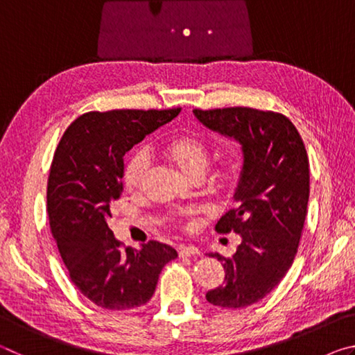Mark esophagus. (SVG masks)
Returning a JSON list of instances; mask_svg holds the SVG:
<instances>
[{
    "label": "esophagus",
    "instance_id": "34e87169",
    "mask_svg": "<svg viewBox=\"0 0 355 355\" xmlns=\"http://www.w3.org/2000/svg\"><path fill=\"white\" fill-rule=\"evenodd\" d=\"M178 254L180 257H194L199 255V249H197L196 245H180Z\"/></svg>",
    "mask_w": 355,
    "mask_h": 355
}]
</instances>
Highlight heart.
<instances>
[{
    "mask_svg": "<svg viewBox=\"0 0 355 355\" xmlns=\"http://www.w3.org/2000/svg\"><path fill=\"white\" fill-rule=\"evenodd\" d=\"M163 153L177 169L191 180L202 178L205 175L209 164V147L200 137L192 135H178L167 139L161 146ZM150 159L148 155L142 150H137L130 156L123 167V186L130 194H137L142 189L144 180L148 172ZM178 225L182 228L191 227L188 213L180 214L177 218Z\"/></svg>",
    "mask_w": 355,
    "mask_h": 355,
    "instance_id": "b5f03b06",
    "label": "heart"
}]
</instances>
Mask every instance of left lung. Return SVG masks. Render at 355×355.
<instances>
[{
    "label": "left lung",
    "instance_id": "1",
    "mask_svg": "<svg viewBox=\"0 0 355 355\" xmlns=\"http://www.w3.org/2000/svg\"><path fill=\"white\" fill-rule=\"evenodd\" d=\"M203 125L243 144L239 205L216 224L243 243L232 258L220 254L225 279L207 293L209 304L243 309L271 293L291 268L307 214L310 171L304 141L282 112L245 106L194 110Z\"/></svg>",
    "mask_w": 355,
    "mask_h": 355
}]
</instances>
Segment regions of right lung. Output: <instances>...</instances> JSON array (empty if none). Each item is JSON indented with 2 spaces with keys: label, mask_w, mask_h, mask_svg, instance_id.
Segmentation results:
<instances>
[{
  "label": "right lung",
  "mask_w": 355,
  "mask_h": 355,
  "mask_svg": "<svg viewBox=\"0 0 355 355\" xmlns=\"http://www.w3.org/2000/svg\"><path fill=\"white\" fill-rule=\"evenodd\" d=\"M172 110H114L83 114L59 141L46 186L51 235L76 290L107 310L141 307L153 296L161 269L177 258L171 245L125 248L107 227L119 199L123 155L178 116Z\"/></svg>",
  "instance_id": "add662e5"
}]
</instances>
